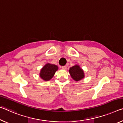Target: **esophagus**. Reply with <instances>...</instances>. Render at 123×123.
<instances>
[{"mask_svg":"<svg viewBox=\"0 0 123 123\" xmlns=\"http://www.w3.org/2000/svg\"><path fill=\"white\" fill-rule=\"evenodd\" d=\"M61 68H62V69H67V66H62Z\"/></svg>","mask_w":123,"mask_h":123,"instance_id":"1","label":"esophagus"}]
</instances>
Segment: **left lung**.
Listing matches in <instances>:
<instances>
[{"mask_svg":"<svg viewBox=\"0 0 123 123\" xmlns=\"http://www.w3.org/2000/svg\"><path fill=\"white\" fill-rule=\"evenodd\" d=\"M69 73L74 80L78 81L84 78L85 74L84 70L78 65H75L69 68Z\"/></svg>","mask_w":123,"mask_h":123,"instance_id":"8db88e82","label":"left lung"}]
</instances>
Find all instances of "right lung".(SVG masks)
Returning a JSON list of instances; mask_svg holds the SVG:
<instances>
[{
  "label": "right lung",
  "instance_id": "1",
  "mask_svg": "<svg viewBox=\"0 0 123 123\" xmlns=\"http://www.w3.org/2000/svg\"><path fill=\"white\" fill-rule=\"evenodd\" d=\"M58 69L57 65L48 63L45 65L40 69L39 76L40 78L44 81L51 80L55 75V72Z\"/></svg>",
  "mask_w": 123,
  "mask_h": 123
}]
</instances>
